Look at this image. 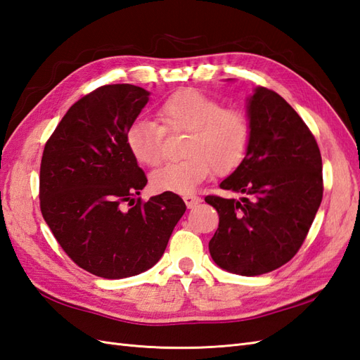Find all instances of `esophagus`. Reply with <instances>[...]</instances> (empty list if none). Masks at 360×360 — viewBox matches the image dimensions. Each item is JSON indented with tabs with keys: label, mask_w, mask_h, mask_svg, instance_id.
<instances>
[{
	"label": "esophagus",
	"mask_w": 360,
	"mask_h": 360,
	"mask_svg": "<svg viewBox=\"0 0 360 360\" xmlns=\"http://www.w3.org/2000/svg\"><path fill=\"white\" fill-rule=\"evenodd\" d=\"M183 200H185V203H186V206L189 207V209H192V207H195L198 203H200V197H197V195H191V194H186V195H183Z\"/></svg>",
	"instance_id": "esophagus-1"
}]
</instances>
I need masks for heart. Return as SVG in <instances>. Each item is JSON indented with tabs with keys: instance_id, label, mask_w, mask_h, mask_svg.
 Instances as JSON below:
<instances>
[{
	"instance_id": "1",
	"label": "heart",
	"mask_w": 360,
	"mask_h": 360,
	"mask_svg": "<svg viewBox=\"0 0 360 360\" xmlns=\"http://www.w3.org/2000/svg\"><path fill=\"white\" fill-rule=\"evenodd\" d=\"M160 125L134 120L127 128L125 143L134 159L145 166L163 160L165 133L188 134L181 146L185 159L155 169L150 185L155 192L194 191L214 171L226 175L246 157L252 128L248 114L197 90H181L166 98L157 108Z\"/></svg>"
}]
</instances>
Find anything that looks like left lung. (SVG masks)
<instances>
[{"label": "left lung", "mask_w": 360, "mask_h": 360, "mask_svg": "<svg viewBox=\"0 0 360 360\" xmlns=\"http://www.w3.org/2000/svg\"><path fill=\"white\" fill-rule=\"evenodd\" d=\"M250 145L221 181L241 200L207 195L220 215L210 257L236 275L284 266L305 240L323 194L321 151L310 128L278 93L258 86L249 99Z\"/></svg>", "instance_id": "8db88e82"}]
</instances>
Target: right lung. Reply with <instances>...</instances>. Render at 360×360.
Masks as SVG:
<instances>
[{
  "label": "right lung",
  "instance_id": "right-lung-1",
  "mask_svg": "<svg viewBox=\"0 0 360 360\" xmlns=\"http://www.w3.org/2000/svg\"><path fill=\"white\" fill-rule=\"evenodd\" d=\"M148 96L131 84L102 85L70 107L44 146V220L70 259L101 278L151 269L186 210L174 192L137 198L148 179L125 133Z\"/></svg>",
  "mask_w": 360,
  "mask_h": 360
}]
</instances>
